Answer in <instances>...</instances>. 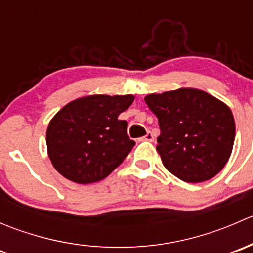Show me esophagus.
Segmentation results:
<instances>
[{
	"label": "esophagus",
	"instance_id": "obj_1",
	"mask_svg": "<svg viewBox=\"0 0 253 253\" xmlns=\"http://www.w3.org/2000/svg\"><path fill=\"white\" fill-rule=\"evenodd\" d=\"M139 142H153L154 141V137H153V134L150 133V132H148L147 134H145L144 137H142V138L138 139Z\"/></svg>",
	"mask_w": 253,
	"mask_h": 253
}]
</instances>
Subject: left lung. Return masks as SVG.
Segmentation results:
<instances>
[{
	"mask_svg": "<svg viewBox=\"0 0 253 253\" xmlns=\"http://www.w3.org/2000/svg\"><path fill=\"white\" fill-rule=\"evenodd\" d=\"M157 116V150L164 167L186 182L214 177L228 163L235 139L231 110L198 89H177L144 98Z\"/></svg>",
	"mask_w": 253,
	"mask_h": 253,
	"instance_id": "8db88e82",
	"label": "left lung"
}]
</instances>
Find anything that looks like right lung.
Returning <instances> with one entry per match:
<instances>
[{
  "instance_id": "right-lung-1",
  "label": "right lung",
  "mask_w": 253,
  "mask_h": 253,
  "mask_svg": "<svg viewBox=\"0 0 253 253\" xmlns=\"http://www.w3.org/2000/svg\"><path fill=\"white\" fill-rule=\"evenodd\" d=\"M133 95H89L63 106L46 131L48 158L68 180L91 183L109 176L129 154L136 142L119 115Z\"/></svg>"
}]
</instances>
